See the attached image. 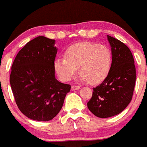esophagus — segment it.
Masks as SVG:
<instances>
[{
    "instance_id": "esophagus-1",
    "label": "esophagus",
    "mask_w": 147,
    "mask_h": 147,
    "mask_svg": "<svg viewBox=\"0 0 147 147\" xmlns=\"http://www.w3.org/2000/svg\"><path fill=\"white\" fill-rule=\"evenodd\" d=\"M80 88V87L78 86V85H72L71 89H72V90H79Z\"/></svg>"
}]
</instances>
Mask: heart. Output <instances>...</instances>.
Masks as SVG:
<instances>
[{"mask_svg": "<svg viewBox=\"0 0 147 147\" xmlns=\"http://www.w3.org/2000/svg\"><path fill=\"white\" fill-rule=\"evenodd\" d=\"M112 64L113 55L108 46L82 42L68 47L65 58L55 60V69L62 81H69L78 68L81 80L96 84L108 75Z\"/></svg>", "mask_w": 147, "mask_h": 147, "instance_id": "obj_1", "label": "heart"}]
</instances>
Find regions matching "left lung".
<instances>
[{
  "instance_id": "obj_1",
  "label": "left lung",
  "mask_w": 147,
  "mask_h": 147,
  "mask_svg": "<svg viewBox=\"0 0 147 147\" xmlns=\"http://www.w3.org/2000/svg\"><path fill=\"white\" fill-rule=\"evenodd\" d=\"M111 47L113 64L102 82L93 88L88 109L95 116L109 118L121 113L132 99L136 67L131 52L123 42L107 36Z\"/></svg>"
}]
</instances>
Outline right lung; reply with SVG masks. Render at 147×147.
I'll use <instances>...</instances> for the list:
<instances>
[{"label":"right lung","instance_id":"obj_1","mask_svg":"<svg viewBox=\"0 0 147 147\" xmlns=\"http://www.w3.org/2000/svg\"><path fill=\"white\" fill-rule=\"evenodd\" d=\"M55 39L36 37L18 52L11 67L10 83L16 105L32 120L54 119L70 90V85L55 78Z\"/></svg>","mask_w":147,"mask_h":147}]
</instances>
